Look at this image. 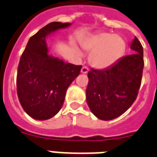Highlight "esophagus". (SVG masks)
Returning <instances> with one entry per match:
<instances>
[{
  "label": "esophagus",
  "instance_id": "esophagus-1",
  "mask_svg": "<svg viewBox=\"0 0 157 157\" xmlns=\"http://www.w3.org/2000/svg\"><path fill=\"white\" fill-rule=\"evenodd\" d=\"M88 72H89V67H83L82 69H81V72L84 73V74L87 73Z\"/></svg>",
  "mask_w": 157,
  "mask_h": 157
}]
</instances>
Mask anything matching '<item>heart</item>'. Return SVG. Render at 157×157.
Wrapping results in <instances>:
<instances>
[{
	"label": "heart",
	"mask_w": 157,
	"mask_h": 157,
	"mask_svg": "<svg viewBox=\"0 0 157 157\" xmlns=\"http://www.w3.org/2000/svg\"><path fill=\"white\" fill-rule=\"evenodd\" d=\"M85 49L91 52L90 62L97 68H105L115 63L123 55L126 43L121 36L100 33L83 43Z\"/></svg>",
	"instance_id": "heart-1"
}]
</instances>
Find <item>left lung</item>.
<instances>
[{
  "label": "left lung",
  "mask_w": 157,
  "mask_h": 157,
  "mask_svg": "<svg viewBox=\"0 0 157 157\" xmlns=\"http://www.w3.org/2000/svg\"><path fill=\"white\" fill-rule=\"evenodd\" d=\"M132 55L124 56L109 67L88 72L86 101L96 116L102 121L119 117L132 105L142 81L144 51L135 36Z\"/></svg>",
  "instance_id": "obj_1"
}]
</instances>
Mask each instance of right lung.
<instances>
[{
	"label": "right lung",
	"instance_id": "1",
	"mask_svg": "<svg viewBox=\"0 0 157 157\" xmlns=\"http://www.w3.org/2000/svg\"><path fill=\"white\" fill-rule=\"evenodd\" d=\"M70 23L51 22L28 41L17 72V94L23 109L31 118L44 121L58 113L69 85L79 75L82 66L66 63L48 56L45 37L68 27Z\"/></svg>",
	"mask_w": 157,
	"mask_h": 157
}]
</instances>
